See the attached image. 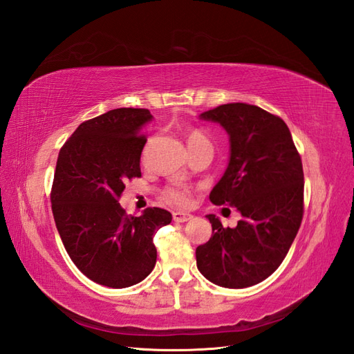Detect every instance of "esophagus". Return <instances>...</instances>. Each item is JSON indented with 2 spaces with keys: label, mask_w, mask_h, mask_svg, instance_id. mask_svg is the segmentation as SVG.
I'll use <instances>...</instances> for the list:
<instances>
[{
  "label": "esophagus",
  "mask_w": 354,
  "mask_h": 354,
  "mask_svg": "<svg viewBox=\"0 0 354 354\" xmlns=\"http://www.w3.org/2000/svg\"><path fill=\"white\" fill-rule=\"evenodd\" d=\"M189 219H193V215L185 214V212H174V221L176 222H187Z\"/></svg>",
  "instance_id": "34e87169"
}]
</instances>
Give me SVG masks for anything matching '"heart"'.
<instances>
[{"label":"heart","mask_w":354,"mask_h":354,"mask_svg":"<svg viewBox=\"0 0 354 354\" xmlns=\"http://www.w3.org/2000/svg\"><path fill=\"white\" fill-rule=\"evenodd\" d=\"M203 144H210V142L201 130L194 129V130H189L187 133L188 148L196 147V145H203ZM161 196H163L165 201H167V203L178 207H188L191 203H193V189L180 183H174L169 187H166Z\"/></svg>","instance_id":"b5f03b06"}]
</instances>
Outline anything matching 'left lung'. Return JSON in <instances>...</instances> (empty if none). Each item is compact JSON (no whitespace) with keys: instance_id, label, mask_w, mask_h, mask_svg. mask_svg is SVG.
Wrapping results in <instances>:
<instances>
[{"instance_id":"left-lung-1","label":"left lung","mask_w":354,"mask_h":354,"mask_svg":"<svg viewBox=\"0 0 354 354\" xmlns=\"http://www.w3.org/2000/svg\"><path fill=\"white\" fill-rule=\"evenodd\" d=\"M230 136V160L210 191L214 205L241 215L224 228L206 215L212 237L196 249L197 268L222 288H248L274 272L294 241L304 212V171L289 127L259 106L225 104L200 114Z\"/></svg>"}]
</instances>
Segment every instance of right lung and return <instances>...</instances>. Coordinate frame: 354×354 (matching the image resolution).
Instances as JSON below:
<instances>
[{
	"label": "right lung",
	"instance_id": "add662e5",
	"mask_svg": "<svg viewBox=\"0 0 354 354\" xmlns=\"http://www.w3.org/2000/svg\"><path fill=\"white\" fill-rule=\"evenodd\" d=\"M153 115L144 108H117L87 120L60 148L52 210L62 243L86 277L108 288H129L153 271L156 231L170 212L148 207L127 215L118 198L126 180L140 176V133Z\"/></svg>",
	"mask_w": 354,
	"mask_h": 354
}]
</instances>
